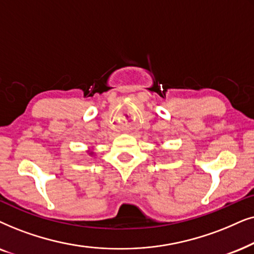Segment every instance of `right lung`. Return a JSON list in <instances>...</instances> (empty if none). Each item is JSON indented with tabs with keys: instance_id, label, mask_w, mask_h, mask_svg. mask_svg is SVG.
<instances>
[{
	"instance_id": "1",
	"label": "right lung",
	"mask_w": 254,
	"mask_h": 254,
	"mask_svg": "<svg viewBox=\"0 0 254 254\" xmlns=\"http://www.w3.org/2000/svg\"><path fill=\"white\" fill-rule=\"evenodd\" d=\"M88 152H89V155H93L94 154L93 151H88Z\"/></svg>"
}]
</instances>
